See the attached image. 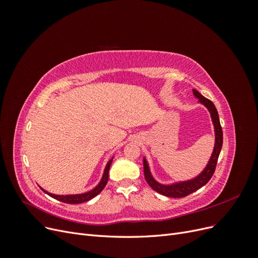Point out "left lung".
Returning <instances> with one entry per match:
<instances>
[{
    "label": "left lung",
    "instance_id": "1",
    "mask_svg": "<svg viewBox=\"0 0 258 258\" xmlns=\"http://www.w3.org/2000/svg\"><path fill=\"white\" fill-rule=\"evenodd\" d=\"M192 92H194V96L198 99V102L201 103L202 105H205L208 108V111L210 112L211 119H212L213 126H214V134H215L214 148L206 168L201 171V173H199L196 177H194L191 179H187V181H182V182H175L172 184H161L158 181H156L151 172L150 165H148L146 158L145 157L143 158L144 176H145L146 182L155 191H157L166 197H171V198L186 197L191 192L201 188L202 186H205L210 181V178L212 177L214 173L218 156H220V153L222 150L223 130L221 127L220 118H218V113L215 105L213 104L212 101L205 98L196 89H192Z\"/></svg>",
    "mask_w": 258,
    "mask_h": 258
}]
</instances>
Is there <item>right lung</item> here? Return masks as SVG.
<instances>
[{"mask_svg":"<svg viewBox=\"0 0 258 258\" xmlns=\"http://www.w3.org/2000/svg\"><path fill=\"white\" fill-rule=\"evenodd\" d=\"M113 158L112 157L110 160L107 161L106 166L104 168V171H103V175L102 177H101L99 184L95 187V188H92L91 190L89 191H86V192H83V194H76V195H54V194H51V192H48L47 190H45L44 188L41 189L48 195V196L57 199L61 202H64V204H71V205H77V204H83V202H86V201H89L90 199L95 198L97 195H99L101 191L103 190V188L105 187L106 183H107V179H108V171H110V167H111V163L113 161Z\"/></svg>","mask_w":258,"mask_h":258,"instance_id":"right-lung-1","label":"right lung"}]
</instances>
